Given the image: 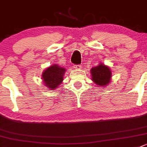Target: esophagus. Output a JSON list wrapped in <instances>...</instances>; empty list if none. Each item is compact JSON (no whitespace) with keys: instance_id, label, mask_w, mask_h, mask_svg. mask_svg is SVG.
<instances>
[{"instance_id":"1","label":"esophagus","mask_w":147,"mask_h":147,"mask_svg":"<svg viewBox=\"0 0 147 147\" xmlns=\"http://www.w3.org/2000/svg\"><path fill=\"white\" fill-rule=\"evenodd\" d=\"M82 65H74V68L76 70H80L82 68Z\"/></svg>"}]
</instances>
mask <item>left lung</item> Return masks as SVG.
<instances>
[{"mask_svg": "<svg viewBox=\"0 0 147 147\" xmlns=\"http://www.w3.org/2000/svg\"><path fill=\"white\" fill-rule=\"evenodd\" d=\"M90 74L92 82L98 86H102L104 88L111 82V70L110 67L102 63H100L98 65L93 67L90 70Z\"/></svg>", "mask_w": 147, "mask_h": 147, "instance_id": "obj_1", "label": "left lung"}]
</instances>
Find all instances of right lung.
Masks as SVG:
<instances>
[{"label":"right lung","mask_w":147,"mask_h":147,"mask_svg":"<svg viewBox=\"0 0 147 147\" xmlns=\"http://www.w3.org/2000/svg\"><path fill=\"white\" fill-rule=\"evenodd\" d=\"M65 72V68L60 66L58 64H53L47 67L42 74V79L44 83V86L50 90L57 89L63 80Z\"/></svg>","instance_id":"add662e5"}]
</instances>
